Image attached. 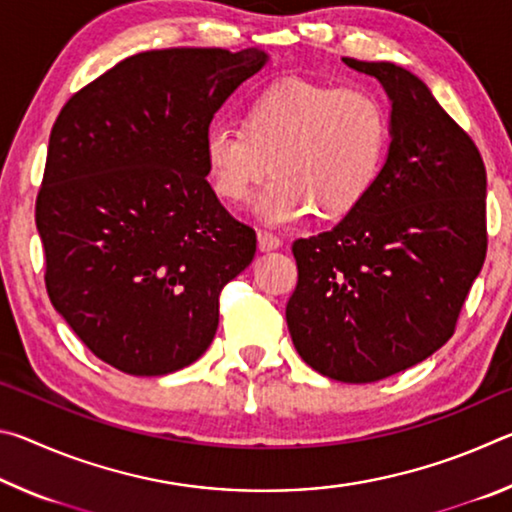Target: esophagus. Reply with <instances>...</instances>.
Masks as SVG:
<instances>
[{"label": "esophagus", "mask_w": 512, "mask_h": 512, "mask_svg": "<svg viewBox=\"0 0 512 512\" xmlns=\"http://www.w3.org/2000/svg\"><path fill=\"white\" fill-rule=\"evenodd\" d=\"M257 244L262 253H271V250H277L282 246V241H280V237L273 235V232H259Z\"/></svg>", "instance_id": "obj_1"}]
</instances>
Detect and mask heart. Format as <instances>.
Instances as JSON below:
<instances>
[{
  "instance_id": "b5f03b06",
  "label": "heart",
  "mask_w": 512,
  "mask_h": 512,
  "mask_svg": "<svg viewBox=\"0 0 512 512\" xmlns=\"http://www.w3.org/2000/svg\"><path fill=\"white\" fill-rule=\"evenodd\" d=\"M391 142L379 97L307 79L268 85L248 103L241 126L214 121L203 158L214 192L246 205L273 171L259 214L291 225L318 212L341 219L375 187Z\"/></svg>"
}]
</instances>
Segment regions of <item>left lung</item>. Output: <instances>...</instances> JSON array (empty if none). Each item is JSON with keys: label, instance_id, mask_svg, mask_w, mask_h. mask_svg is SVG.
<instances>
[{"label": "left lung", "instance_id": "obj_1", "mask_svg": "<svg viewBox=\"0 0 512 512\" xmlns=\"http://www.w3.org/2000/svg\"><path fill=\"white\" fill-rule=\"evenodd\" d=\"M343 63L384 85L391 149L372 192L329 232L293 241L287 302L307 366L370 384L452 339L488 250L479 149L418 76L393 63Z\"/></svg>", "mask_w": 512, "mask_h": 512}]
</instances>
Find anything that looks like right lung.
I'll return each instance as SVG.
<instances>
[{
	"instance_id": "right-lung-1",
	"label": "right lung",
	"mask_w": 512,
	"mask_h": 512,
	"mask_svg": "<svg viewBox=\"0 0 512 512\" xmlns=\"http://www.w3.org/2000/svg\"><path fill=\"white\" fill-rule=\"evenodd\" d=\"M264 63L257 49L142 51L76 92L51 128L36 198L49 300L126 375L201 357L221 289L253 262L255 230L207 183L203 140Z\"/></svg>"
}]
</instances>
